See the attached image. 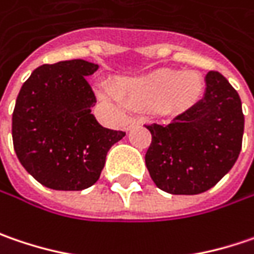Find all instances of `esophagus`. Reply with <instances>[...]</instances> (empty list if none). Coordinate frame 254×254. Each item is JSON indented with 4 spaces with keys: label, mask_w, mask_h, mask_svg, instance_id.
Returning <instances> with one entry per match:
<instances>
[{
    "label": "esophagus",
    "mask_w": 254,
    "mask_h": 254,
    "mask_svg": "<svg viewBox=\"0 0 254 254\" xmlns=\"http://www.w3.org/2000/svg\"><path fill=\"white\" fill-rule=\"evenodd\" d=\"M138 124V120L137 119H134V117H130V119H127L126 123H124V130L126 131H128V130H131L133 127H135Z\"/></svg>",
    "instance_id": "esophagus-1"
}]
</instances>
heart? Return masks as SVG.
Returning <instances> with one entry per match:
<instances>
[{"instance_id":"heart-1","label":"heart","mask_w":254,"mask_h":254,"mask_svg":"<svg viewBox=\"0 0 254 254\" xmlns=\"http://www.w3.org/2000/svg\"><path fill=\"white\" fill-rule=\"evenodd\" d=\"M116 97L131 108L156 107L180 113L194 106L204 91V80L194 71L159 68L138 77L123 78L113 88Z\"/></svg>"}]
</instances>
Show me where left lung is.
I'll list each match as a JSON object with an SVG mask.
<instances>
[{"instance_id":"obj_1","label":"left lung","mask_w":254,"mask_h":254,"mask_svg":"<svg viewBox=\"0 0 254 254\" xmlns=\"http://www.w3.org/2000/svg\"><path fill=\"white\" fill-rule=\"evenodd\" d=\"M146 127V166L156 186L170 194H198L219 183L240 154L242 100L226 77L209 71L201 100L169 124Z\"/></svg>"}]
</instances>
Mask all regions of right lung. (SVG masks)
<instances>
[{
  "label": "right lung",
  "mask_w": 254,
  "mask_h": 254,
  "mask_svg": "<svg viewBox=\"0 0 254 254\" xmlns=\"http://www.w3.org/2000/svg\"><path fill=\"white\" fill-rule=\"evenodd\" d=\"M98 65L70 60L32 71L12 113V143L19 163L53 190H84L100 179L108 150L126 135L91 114L97 103L85 80Z\"/></svg>",
  "instance_id": "add662e5"
}]
</instances>
